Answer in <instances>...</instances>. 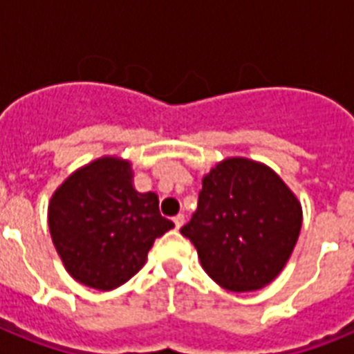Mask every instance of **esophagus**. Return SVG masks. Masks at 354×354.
<instances>
[{
	"instance_id": "34e87169",
	"label": "esophagus",
	"mask_w": 354,
	"mask_h": 354,
	"mask_svg": "<svg viewBox=\"0 0 354 354\" xmlns=\"http://www.w3.org/2000/svg\"><path fill=\"white\" fill-rule=\"evenodd\" d=\"M172 222H174V226H176V230H180V227L185 224V216L183 215H176L174 218H172Z\"/></svg>"
}]
</instances>
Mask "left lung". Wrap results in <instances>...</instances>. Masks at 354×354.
<instances>
[{
  "instance_id": "left-lung-1",
  "label": "left lung",
  "mask_w": 354,
  "mask_h": 354,
  "mask_svg": "<svg viewBox=\"0 0 354 354\" xmlns=\"http://www.w3.org/2000/svg\"><path fill=\"white\" fill-rule=\"evenodd\" d=\"M301 202L274 169L226 158L202 178L198 207L180 230L222 288L253 292L288 263L301 232Z\"/></svg>"
}]
</instances>
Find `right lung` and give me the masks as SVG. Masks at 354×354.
<instances>
[{
  "label": "right lung",
  "instance_id": "add662e5",
  "mask_svg": "<svg viewBox=\"0 0 354 354\" xmlns=\"http://www.w3.org/2000/svg\"><path fill=\"white\" fill-rule=\"evenodd\" d=\"M47 222L68 274L102 292L138 274L156 239L174 227L158 194L136 191L132 163L119 156L71 172L49 200Z\"/></svg>",
  "mask_w": 354,
  "mask_h": 354
}]
</instances>
